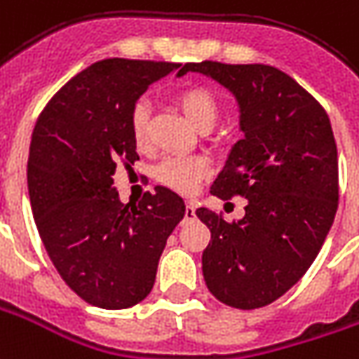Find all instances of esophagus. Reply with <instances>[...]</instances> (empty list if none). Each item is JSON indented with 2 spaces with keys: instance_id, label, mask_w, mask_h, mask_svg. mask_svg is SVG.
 <instances>
[{
  "instance_id": "obj_1",
  "label": "esophagus",
  "mask_w": 359,
  "mask_h": 359,
  "mask_svg": "<svg viewBox=\"0 0 359 359\" xmlns=\"http://www.w3.org/2000/svg\"><path fill=\"white\" fill-rule=\"evenodd\" d=\"M196 215V204L194 202H187V210H184V217L187 219H192Z\"/></svg>"
}]
</instances>
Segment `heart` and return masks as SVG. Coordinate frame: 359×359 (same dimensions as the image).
Here are the masks:
<instances>
[{"mask_svg":"<svg viewBox=\"0 0 359 359\" xmlns=\"http://www.w3.org/2000/svg\"><path fill=\"white\" fill-rule=\"evenodd\" d=\"M177 102L180 110L184 112V116L190 120V124L196 126L198 130H210L219 114V104L215 101V97L202 87H190V89L180 91ZM149 114H151V107L145 99H140L130 110V134L134 137L136 145L147 144ZM208 172H210V163L200 155L167 157L155 167L157 180H161L163 184L175 188L179 192H192Z\"/></svg>","mask_w":359,"mask_h":359,"instance_id":"obj_1","label":"heart"}]
</instances>
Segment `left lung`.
Returning <instances> with one entry per match:
<instances>
[{
  "label": "left lung",
  "instance_id": "1",
  "mask_svg": "<svg viewBox=\"0 0 359 359\" xmlns=\"http://www.w3.org/2000/svg\"><path fill=\"white\" fill-rule=\"evenodd\" d=\"M225 87L239 109V132L210 192L247 198L245 215L227 223L198 208L212 231L202 255L208 290L235 309H258L295 285L332 227L338 205V154L327 112L278 67L184 64Z\"/></svg>",
  "mask_w": 359,
  "mask_h": 359
}]
</instances>
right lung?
Here are the masks:
<instances>
[{
	"instance_id": "obj_1",
	"label": "right lung",
	"mask_w": 359,
	"mask_h": 359,
	"mask_svg": "<svg viewBox=\"0 0 359 359\" xmlns=\"http://www.w3.org/2000/svg\"><path fill=\"white\" fill-rule=\"evenodd\" d=\"M177 69L169 62H97L52 97L32 132L27 182L40 239L64 282L101 309L147 297L167 239L184 217V200L171 188L124 204L112 180L120 159H140L130 110Z\"/></svg>"
}]
</instances>
